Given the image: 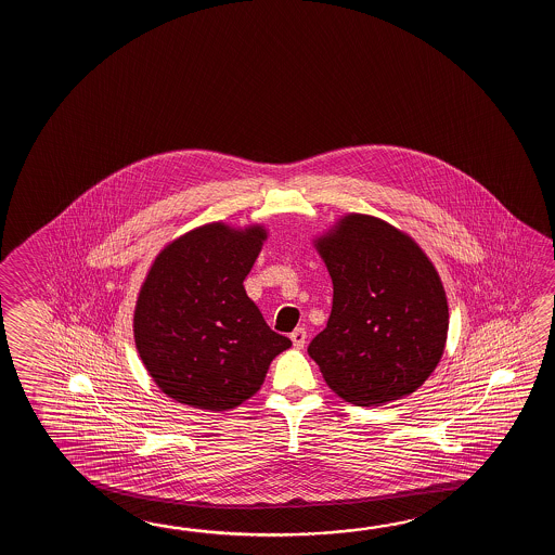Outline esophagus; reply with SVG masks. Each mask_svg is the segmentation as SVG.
<instances>
[{"mask_svg": "<svg viewBox=\"0 0 555 555\" xmlns=\"http://www.w3.org/2000/svg\"><path fill=\"white\" fill-rule=\"evenodd\" d=\"M289 337H292V341H294L295 349H304V345H306L307 339V333L304 327H297Z\"/></svg>", "mask_w": 555, "mask_h": 555, "instance_id": "1", "label": "esophagus"}]
</instances>
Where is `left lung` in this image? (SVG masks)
I'll return each instance as SVG.
<instances>
[{
    "instance_id": "obj_1",
    "label": "left lung",
    "mask_w": 555,
    "mask_h": 555,
    "mask_svg": "<svg viewBox=\"0 0 555 555\" xmlns=\"http://www.w3.org/2000/svg\"><path fill=\"white\" fill-rule=\"evenodd\" d=\"M318 246L333 306L307 353L347 402L373 406L411 395L447 341L449 306L437 270L411 237L361 214Z\"/></svg>"
}]
</instances>
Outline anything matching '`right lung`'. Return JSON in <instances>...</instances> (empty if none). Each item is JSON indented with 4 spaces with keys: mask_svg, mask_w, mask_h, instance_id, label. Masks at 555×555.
<instances>
[{
    "mask_svg": "<svg viewBox=\"0 0 555 555\" xmlns=\"http://www.w3.org/2000/svg\"><path fill=\"white\" fill-rule=\"evenodd\" d=\"M263 237L258 225H202L154 260L137 301L134 341L170 399L234 409L260 389L273 357L292 347L244 289Z\"/></svg>",
    "mask_w": 555,
    "mask_h": 555,
    "instance_id": "1",
    "label": "right lung"
}]
</instances>
